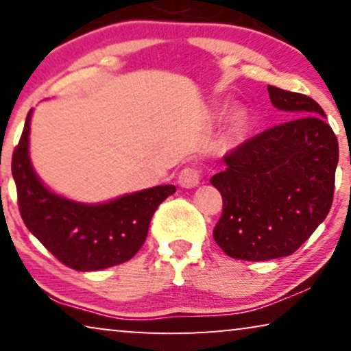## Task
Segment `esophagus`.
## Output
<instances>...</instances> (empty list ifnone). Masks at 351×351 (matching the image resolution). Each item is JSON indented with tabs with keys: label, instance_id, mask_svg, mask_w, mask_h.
<instances>
[{
	"label": "esophagus",
	"instance_id": "esophagus-1",
	"mask_svg": "<svg viewBox=\"0 0 351 351\" xmlns=\"http://www.w3.org/2000/svg\"><path fill=\"white\" fill-rule=\"evenodd\" d=\"M201 182V172L196 167H184L179 174V185L184 189H193Z\"/></svg>",
	"mask_w": 351,
	"mask_h": 351
}]
</instances>
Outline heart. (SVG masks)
Wrapping results in <instances>:
<instances>
[{"label":"heart","mask_w":351,"mask_h":351,"mask_svg":"<svg viewBox=\"0 0 351 351\" xmlns=\"http://www.w3.org/2000/svg\"><path fill=\"white\" fill-rule=\"evenodd\" d=\"M239 123V114H234L233 117V124H238Z\"/></svg>","instance_id":"obj_1"}]
</instances>
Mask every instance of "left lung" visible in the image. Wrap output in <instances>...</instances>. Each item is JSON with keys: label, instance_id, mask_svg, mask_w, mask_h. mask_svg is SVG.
<instances>
[{"label": "left lung", "instance_id": "1", "mask_svg": "<svg viewBox=\"0 0 351 351\" xmlns=\"http://www.w3.org/2000/svg\"><path fill=\"white\" fill-rule=\"evenodd\" d=\"M271 104L291 119L257 134L223 156L210 177L222 215L215 243L239 261H271L295 252L328 215L339 142L318 102L268 86Z\"/></svg>", "mask_w": 351, "mask_h": 351}]
</instances>
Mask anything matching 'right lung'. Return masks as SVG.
<instances>
[{
	"label": "right lung",
	"mask_w": 351,
	"mask_h": 351,
	"mask_svg": "<svg viewBox=\"0 0 351 351\" xmlns=\"http://www.w3.org/2000/svg\"><path fill=\"white\" fill-rule=\"evenodd\" d=\"M30 118L32 110L11 165L23 223L57 261L73 270L94 271L128 262L145 243L156 208L176 186H153L99 206L51 193L28 160Z\"/></svg>",
	"instance_id": "right-lung-1"
}]
</instances>
